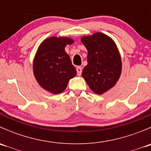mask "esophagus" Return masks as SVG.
Segmentation results:
<instances>
[{
    "instance_id": "1",
    "label": "esophagus",
    "mask_w": 151,
    "mask_h": 151,
    "mask_svg": "<svg viewBox=\"0 0 151 151\" xmlns=\"http://www.w3.org/2000/svg\"><path fill=\"white\" fill-rule=\"evenodd\" d=\"M82 71H83V69H82L81 66H77V75H78V76L81 75Z\"/></svg>"
}]
</instances>
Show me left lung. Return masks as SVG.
<instances>
[{"label":"left lung","mask_w":151,"mask_h":151,"mask_svg":"<svg viewBox=\"0 0 151 151\" xmlns=\"http://www.w3.org/2000/svg\"><path fill=\"white\" fill-rule=\"evenodd\" d=\"M88 50V65L82 75L94 93L102 94L114 86L121 73V59L116 45L105 34L96 33L81 39Z\"/></svg>","instance_id":"8db88e82"}]
</instances>
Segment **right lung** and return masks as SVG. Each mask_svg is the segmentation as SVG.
Returning <instances> with one entry per match:
<instances>
[{
	"label": "right lung",
	"instance_id": "add662e5",
	"mask_svg": "<svg viewBox=\"0 0 151 151\" xmlns=\"http://www.w3.org/2000/svg\"><path fill=\"white\" fill-rule=\"evenodd\" d=\"M73 43L69 38L51 37L39 47L33 62V72L39 84L52 93H62L68 80L77 74L69 56L65 52L67 45Z\"/></svg>",
	"mask_w": 151,
	"mask_h": 151
}]
</instances>
